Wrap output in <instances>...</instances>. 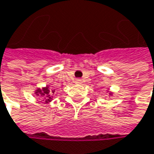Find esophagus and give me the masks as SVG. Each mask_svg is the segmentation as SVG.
<instances>
[{
  "label": "esophagus",
  "mask_w": 154,
  "mask_h": 154,
  "mask_svg": "<svg viewBox=\"0 0 154 154\" xmlns=\"http://www.w3.org/2000/svg\"><path fill=\"white\" fill-rule=\"evenodd\" d=\"M76 84H78V85L82 84V80L81 79H76Z\"/></svg>",
  "instance_id": "obj_1"
}]
</instances>
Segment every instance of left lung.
<instances>
[{"label": "left lung", "mask_w": 154, "mask_h": 154, "mask_svg": "<svg viewBox=\"0 0 154 154\" xmlns=\"http://www.w3.org/2000/svg\"><path fill=\"white\" fill-rule=\"evenodd\" d=\"M109 94H110V95H112V92H110Z\"/></svg>", "instance_id": "left-lung-1"}]
</instances>
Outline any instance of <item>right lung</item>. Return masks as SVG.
<instances>
[{
    "instance_id": "add662e5",
    "label": "right lung",
    "mask_w": 154,
    "mask_h": 154,
    "mask_svg": "<svg viewBox=\"0 0 154 154\" xmlns=\"http://www.w3.org/2000/svg\"><path fill=\"white\" fill-rule=\"evenodd\" d=\"M54 91H52L50 88V86L47 85L46 87H43L42 89H40V88L36 89L35 90V95L38 96V97H41L42 98H43L42 100L46 104H48L53 99Z\"/></svg>"
}]
</instances>
